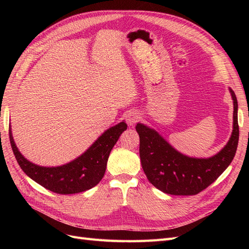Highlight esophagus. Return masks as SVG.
Masks as SVG:
<instances>
[{"instance_id": "34e87169", "label": "esophagus", "mask_w": 249, "mask_h": 249, "mask_svg": "<svg viewBox=\"0 0 249 249\" xmlns=\"http://www.w3.org/2000/svg\"><path fill=\"white\" fill-rule=\"evenodd\" d=\"M139 118H140L139 113L137 111H134V110L129 111L125 115V120H126V123L129 125H133V124H136L139 120Z\"/></svg>"}]
</instances>
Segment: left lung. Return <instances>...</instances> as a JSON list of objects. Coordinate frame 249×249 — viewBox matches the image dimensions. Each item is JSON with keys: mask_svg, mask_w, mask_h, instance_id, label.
Segmentation results:
<instances>
[{"mask_svg": "<svg viewBox=\"0 0 249 249\" xmlns=\"http://www.w3.org/2000/svg\"><path fill=\"white\" fill-rule=\"evenodd\" d=\"M233 101V130L231 136L219 153L209 159L186 157L173 148L156 131L138 124L140 137L139 154L143 171L149 183L164 193L172 195H195L219 178L228 168L239 141L238 102L230 89Z\"/></svg>", "mask_w": 249, "mask_h": 249, "instance_id": "obj_1", "label": "left lung"}]
</instances>
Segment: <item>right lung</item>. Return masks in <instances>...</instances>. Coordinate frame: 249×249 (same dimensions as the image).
Returning <instances> with one entry per match:
<instances>
[{"mask_svg": "<svg viewBox=\"0 0 249 249\" xmlns=\"http://www.w3.org/2000/svg\"><path fill=\"white\" fill-rule=\"evenodd\" d=\"M126 127L124 122L110 127L81 157L58 167H41L29 162L18 152L11 130L9 138L16 159L28 177L52 192L73 194L91 189L101 182L111 149Z\"/></svg>", "mask_w": 249, "mask_h": 249, "instance_id": "add662e5", "label": "right lung"}]
</instances>
